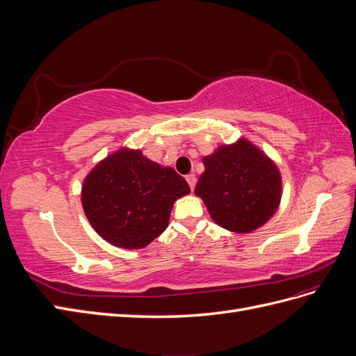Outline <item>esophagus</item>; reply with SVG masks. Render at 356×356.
I'll use <instances>...</instances> for the list:
<instances>
[{
    "label": "esophagus",
    "mask_w": 356,
    "mask_h": 356,
    "mask_svg": "<svg viewBox=\"0 0 356 356\" xmlns=\"http://www.w3.org/2000/svg\"><path fill=\"white\" fill-rule=\"evenodd\" d=\"M186 179H187V182H188L190 188L195 190V186H196V175H195V174H190V175L186 177Z\"/></svg>",
    "instance_id": "34e87169"
}]
</instances>
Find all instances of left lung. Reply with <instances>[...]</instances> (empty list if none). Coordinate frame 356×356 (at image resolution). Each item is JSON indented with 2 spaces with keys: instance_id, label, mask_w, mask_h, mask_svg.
<instances>
[{
  "instance_id": "1",
  "label": "left lung",
  "mask_w": 356,
  "mask_h": 356,
  "mask_svg": "<svg viewBox=\"0 0 356 356\" xmlns=\"http://www.w3.org/2000/svg\"><path fill=\"white\" fill-rule=\"evenodd\" d=\"M203 165L195 193L221 227L250 233L273 217L282 196V179L261 149L242 138L203 157Z\"/></svg>"
}]
</instances>
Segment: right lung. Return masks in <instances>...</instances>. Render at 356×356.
<instances>
[{"instance_id":"add662e5","label":"right lung","mask_w":356,"mask_h":356,"mask_svg":"<svg viewBox=\"0 0 356 356\" xmlns=\"http://www.w3.org/2000/svg\"><path fill=\"white\" fill-rule=\"evenodd\" d=\"M190 193L187 181L139 149L120 148L86 177L81 203L102 239L126 250L152 243L168 227L177 199Z\"/></svg>"}]
</instances>
